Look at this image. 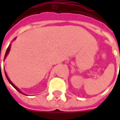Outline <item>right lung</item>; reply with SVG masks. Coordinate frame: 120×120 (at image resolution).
Listing matches in <instances>:
<instances>
[{"instance_id": "add662e5", "label": "right lung", "mask_w": 120, "mask_h": 120, "mask_svg": "<svg viewBox=\"0 0 120 120\" xmlns=\"http://www.w3.org/2000/svg\"><path fill=\"white\" fill-rule=\"evenodd\" d=\"M15 39H14V40H15ZM10 48H11V44H9V46H8V49H7L6 52V54H5V56H4V58H5L6 57L7 55H8V53H9V51H10ZM5 75H6V76L7 79H8V82H9V83H10V84H11L12 86H13V87H14V88L16 90H18V91H19V92L20 93H22V94H24V95H26V94H25L24 93H22V92H21V91H20V90L19 89L17 88V87H16V86H15V85H14V84H13V83H12L11 82V80H9V78H8V75H7V74H6V72H5Z\"/></svg>"}]
</instances>
